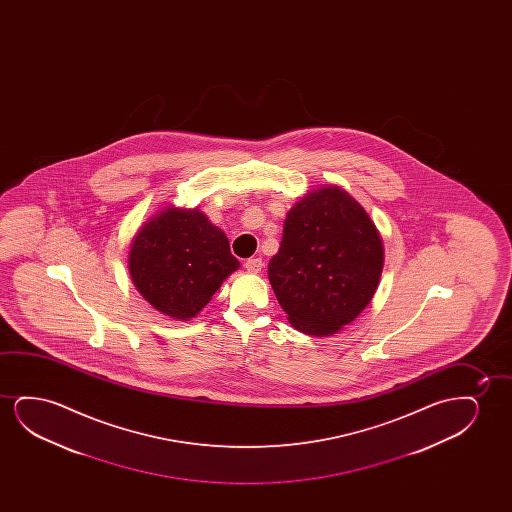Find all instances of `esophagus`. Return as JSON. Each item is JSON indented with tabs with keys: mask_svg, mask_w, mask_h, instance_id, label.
Returning <instances> with one entry per match:
<instances>
[{
	"mask_svg": "<svg viewBox=\"0 0 512 512\" xmlns=\"http://www.w3.org/2000/svg\"><path fill=\"white\" fill-rule=\"evenodd\" d=\"M264 266V262L260 257H253V259H248L245 262L246 271L248 273H260V269Z\"/></svg>",
	"mask_w": 512,
	"mask_h": 512,
	"instance_id": "esophagus-1",
	"label": "esophagus"
}]
</instances>
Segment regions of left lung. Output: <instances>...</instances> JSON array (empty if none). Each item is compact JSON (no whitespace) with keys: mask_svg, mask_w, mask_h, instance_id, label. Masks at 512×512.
<instances>
[{"mask_svg":"<svg viewBox=\"0 0 512 512\" xmlns=\"http://www.w3.org/2000/svg\"><path fill=\"white\" fill-rule=\"evenodd\" d=\"M383 255L381 236L364 208L346 190L327 185L288 211L267 274L295 329L332 336L371 302Z\"/></svg>","mask_w":512,"mask_h":512,"instance_id":"obj_1","label":"left lung"}]
</instances>
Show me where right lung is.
<instances>
[{"instance_id":"1","label":"right lung","mask_w":512,"mask_h":512,"mask_svg":"<svg viewBox=\"0 0 512 512\" xmlns=\"http://www.w3.org/2000/svg\"><path fill=\"white\" fill-rule=\"evenodd\" d=\"M129 274L157 311L190 320L239 262L229 239L201 211L164 208L133 239Z\"/></svg>"}]
</instances>
